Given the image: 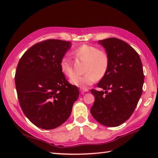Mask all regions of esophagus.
<instances>
[{
    "instance_id": "esophagus-1",
    "label": "esophagus",
    "mask_w": 158,
    "mask_h": 158,
    "mask_svg": "<svg viewBox=\"0 0 158 158\" xmlns=\"http://www.w3.org/2000/svg\"><path fill=\"white\" fill-rule=\"evenodd\" d=\"M80 92H82V94H84V92H88V89L87 88H84V89H80Z\"/></svg>"
}]
</instances>
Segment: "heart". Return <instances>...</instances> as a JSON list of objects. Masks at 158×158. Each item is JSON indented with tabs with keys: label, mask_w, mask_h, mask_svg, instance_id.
Wrapping results in <instances>:
<instances>
[{
	"label": "heart",
	"mask_w": 158,
	"mask_h": 158,
	"mask_svg": "<svg viewBox=\"0 0 158 158\" xmlns=\"http://www.w3.org/2000/svg\"><path fill=\"white\" fill-rule=\"evenodd\" d=\"M73 54L76 59L84 61L82 76H74L70 82L80 88H86L92 85L97 78H102L106 74L109 66V59L104 51L92 45L84 44L75 49ZM60 69L66 77L71 78L74 74L71 60L68 56L61 58Z\"/></svg>",
	"instance_id": "1"
}]
</instances>
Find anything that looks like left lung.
Returning a JSON list of instances; mask_svg holds the SVG:
<instances>
[{
  "instance_id": "left-lung-1",
  "label": "left lung",
  "mask_w": 158,
  "mask_h": 158,
  "mask_svg": "<svg viewBox=\"0 0 158 158\" xmlns=\"http://www.w3.org/2000/svg\"><path fill=\"white\" fill-rule=\"evenodd\" d=\"M109 59L106 74L91 89L95 102L93 117L107 127H118L130 118L142 94L144 75L139 55L127 43L115 37L99 41Z\"/></svg>"
}]
</instances>
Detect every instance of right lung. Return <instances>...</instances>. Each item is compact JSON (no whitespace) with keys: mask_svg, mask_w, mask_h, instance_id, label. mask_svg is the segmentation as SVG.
<instances>
[{"mask_svg":"<svg viewBox=\"0 0 158 158\" xmlns=\"http://www.w3.org/2000/svg\"><path fill=\"white\" fill-rule=\"evenodd\" d=\"M70 46L69 41H43L19 60L15 74L19 103L26 117L39 128L49 130L63 124L79 97L77 86L69 84L59 66Z\"/></svg>","mask_w":158,"mask_h":158,"instance_id":"right-lung-1","label":"right lung"}]
</instances>
